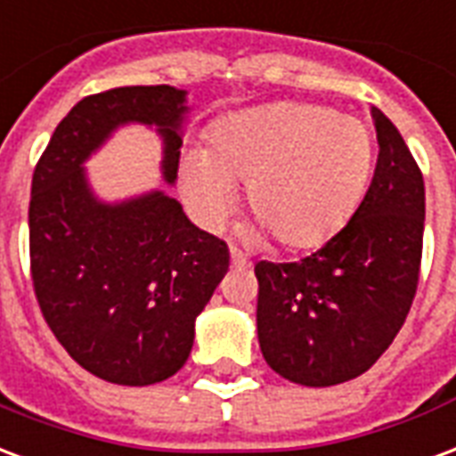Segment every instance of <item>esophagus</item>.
Listing matches in <instances>:
<instances>
[{
  "mask_svg": "<svg viewBox=\"0 0 456 456\" xmlns=\"http://www.w3.org/2000/svg\"><path fill=\"white\" fill-rule=\"evenodd\" d=\"M229 256H232V265H237V268H246V265H251V261L246 258V254L237 246H232L229 248Z\"/></svg>",
  "mask_w": 456,
  "mask_h": 456,
  "instance_id": "1",
  "label": "esophagus"
}]
</instances>
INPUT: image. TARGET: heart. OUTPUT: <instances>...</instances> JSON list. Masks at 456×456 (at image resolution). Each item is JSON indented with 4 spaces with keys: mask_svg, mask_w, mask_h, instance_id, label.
<instances>
[{
    "mask_svg": "<svg viewBox=\"0 0 456 456\" xmlns=\"http://www.w3.org/2000/svg\"><path fill=\"white\" fill-rule=\"evenodd\" d=\"M372 133L362 120L314 103H273L232 113L210 130V150H188L178 181L202 227L217 229L246 183L261 232L309 248L346 227L374 171Z\"/></svg>",
    "mask_w": 456,
    "mask_h": 456,
    "instance_id": "obj_1",
    "label": "heart"
}]
</instances>
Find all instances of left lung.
<instances>
[{
  "mask_svg": "<svg viewBox=\"0 0 456 456\" xmlns=\"http://www.w3.org/2000/svg\"><path fill=\"white\" fill-rule=\"evenodd\" d=\"M377 167L355 215L292 263H256L265 362L302 387L355 379L406 322L423 256L426 185L396 125L372 108Z\"/></svg>",
  "mask_w": 456,
  "mask_h": 456,
  "instance_id": "8db88e82",
  "label": "left lung"
}]
</instances>
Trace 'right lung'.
I'll return each mask as SVG.
<instances>
[{"mask_svg":"<svg viewBox=\"0 0 456 456\" xmlns=\"http://www.w3.org/2000/svg\"><path fill=\"white\" fill-rule=\"evenodd\" d=\"M185 91L118 86L67 113L40 154L28 205L30 280L43 319L74 362L147 387L185 365L195 316L229 268L227 244L161 191L120 205L91 195L82 161L123 123L157 125L176 181Z\"/></svg>","mask_w":456,"mask_h":456,"instance_id":"1","label":"right lung"}]
</instances>
